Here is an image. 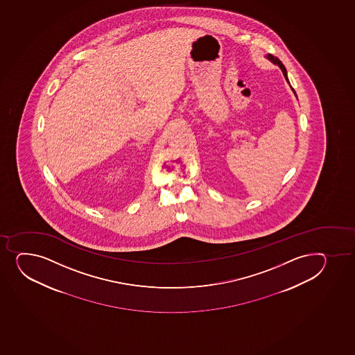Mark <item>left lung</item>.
Listing matches in <instances>:
<instances>
[{
    "mask_svg": "<svg viewBox=\"0 0 355 355\" xmlns=\"http://www.w3.org/2000/svg\"><path fill=\"white\" fill-rule=\"evenodd\" d=\"M268 58H269V60H271L272 63L277 64V65H278V67H280V70L283 71L284 77H285V79H286V80H288V75H286V69H285V67H284L283 63H282V62H280V60H278L277 57H275L273 56V55H271V53H269V55H268ZM292 90H293V89H292Z\"/></svg>",
    "mask_w": 355,
    "mask_h": 355,
    "instance_id": "obj_1",
    "label": "left lung"
}]
</instances>
